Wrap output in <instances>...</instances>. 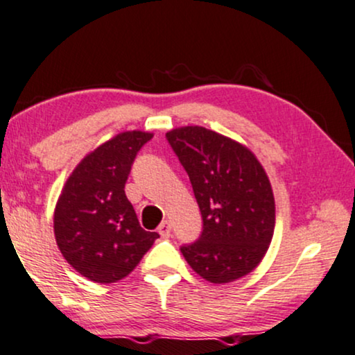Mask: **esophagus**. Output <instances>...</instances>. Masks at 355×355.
Returning <instances> with one entry per match:
<instances>
[{"label": "esophagus", "instance_id": "1", "mask_svg": "<svg viewBox=\"0 0 355 355\" xmlns=\"http://www.w3.org/2000/svg\"><path fill=\"white\" fill-rule=\"evenodd\" d=\"M157 232H159V235L163 239H168L169 235H171V225H169V222L168 220H163L159 224V227H157Z\"/></svg>", "mask_w": 355, "mask_h": 355}]
</instances>
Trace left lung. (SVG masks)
Returning <instances> with one entry per match:
<instances>
[{"mask_svg": "<svg viewBox=\"0 0 355 355\" xmlns=\"http://www.w3.org/2000/svg\"><path fill=\"white\" fill-rule=\"evenodd\" d=\"M202 214L198 242L181 247L199 277L232 283L263 260L275 230V198L257 156L235 139L204 128L181 126L166 133Z\"/></svg>", "mask_w": 355, "mask_h": 355, "instance_id": "obj_1", "label": "left lung"}]
</instances>
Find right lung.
<instances>
[{
  "mask_svg": "<svg viewBox=\"0 0 355 355\" xmlns=\"http://www.w3.org/2000/svg\"><path fill=\"white\" fill-rule=\"evenodd\" d=\"M148 131H123L76 166L54 209L57 247L67 263L95 283L128 277L159 237L139 225L125 194L131 164Z\"/></svg>",
  "mask_w": 355,
  "mask_h": 355,
  "instance_id": "obj_1",
  "label": "right lung"
}]
</instances>
